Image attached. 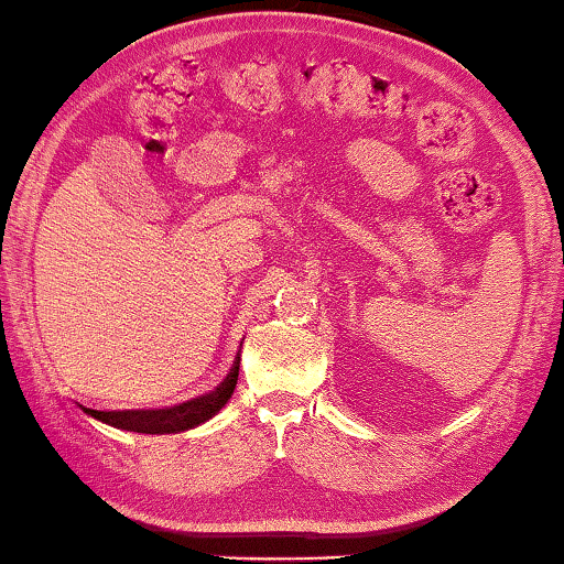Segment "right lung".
<instances>
[{
    "mask_svg": "<svg viewBox=\"0 0 564 564\" xmlns=\"http://www.w3.org/2000/svg\"><path fill=\"white\" fill-rule=\"evenodd\" d=\"M237 373H240V357H237L235 367L230 369V373H227L220 387H215V391L203 393V397L191 399L185 403H177V406L138 409V411H94V409H84V411L96 421L108 423V426L121 429V431L151 433V436L183 433L217 416V411L232 399Z\"/></svg>",
    "mask_w": 564,
    "mask_h": 564,
    "instance_id": "add662e5",
    "label": "right lung"
}]
</instances>
